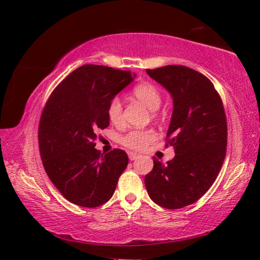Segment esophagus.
<instances>
[{"mask_svg": "<svg viewBox=\"0 0 260 260\" xmlns=\"http://www.w3.org/2000/svg\"><path fill=\"white\" fill-rule=\"evenodd\" d=\"M128 157L131 160H135V159H138V158H140L141 155H139V153H136V152H128Z\"/></svg>", "mask_w": 260, "mask_h": 260, "instance_id": "34e87169", "label": "esophagus"}]
</instances>
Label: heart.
<instances>
[{"mask_svg": "<svg viewBox=\"0 0 260 260\" xmlns=\"http://www.w3.org/2000/svg\"><path fill=\"white\" fill-rule=\"evenodd\" d=\"M133 96L142 103L144 107L150 111H157L161 105V95L156 86L151 83H141L133 89ZM155 114V112H153ZM109 120L116 126H121L124 124L122 117V104L121 101L116 98L109 104L108 108ZM156 139V134L151 129H134L125 134L121 138V143L135 150H142Z\"/></svg>", "mask_w": 260, "mask_h": 260, "instance_id": "obj_1", "label": "heart"}]
</instances>
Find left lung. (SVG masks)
Returning a JSON list of instances; mask_svg holds the SVG:
<instances>
[{
	"label": "left lung",
	"mask_w": 260,
	"mask_h": 260,
	"mask_svg": "<svg viewBox=\"0 0 260 260\" xmlns=\"http://www.w3.org/2000/svg\"><path fill=\"white\" fill-rule=\"evenodd\" d=\"M147 73L172 98L166 136L175 156L166 165L153 157V169L144 183L156 204L181 209L200 200L221 170L227 147L223 105L213 83L195 70L167 65Z\"/></svg>",
	"instance_id": "obj_1"
}]
</instances>
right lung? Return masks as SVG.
<instances>
[{
	"instance_id": "add662e5",
	"label": "right lung",
	"mask_w": 260,
	"mask_h": 260,
	"mask_svg": "<svg viewBox=\"0 0 260 260\" xmlns=\"http://www.w3.org/2000/svg\"><path fill=\"white\" fill-rule=\"evenodd\" d=\"M135 73L87 64L74 70L48 99L39 125V147L48 177L69 202L98 208L111 199L128 164L124 150L103 155L98 131L109 126L108 108Z\"/></svg>"
}]
</instances>
